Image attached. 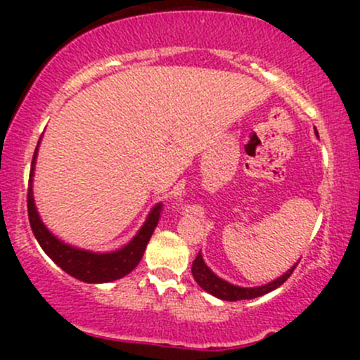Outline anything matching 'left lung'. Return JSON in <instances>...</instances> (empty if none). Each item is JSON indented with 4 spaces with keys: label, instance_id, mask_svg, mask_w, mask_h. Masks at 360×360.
Returning a JSON list of instances; mask_svg holds the SVG:
<instances>
[{
    "label": "left lung",
    "instance_id": "obj_1",
    "mask_svg": "<svg viewBox=\"0 0 360 360\" xmlns=\"http://www.w3.org/2000/svg\"><path fill=\"white\" fill-rule=\"evenodd\" d=\"M295 269H296V266H292L291 269L286 272V274L281 276L279 279L272 281V283H269V284H266V286L238 288V286H233V284L226 283V281L220 279L218 276H214L213 272L208 269V266L205 264V260H203V257H201V254H198L196 259H194V262H193L191 272H193L194 281H196V283L200 284V286L203 288L205 291H208L210 295L217 296V298L225 300V301H238V300L259 298V296L267 295V292L274 291V289L279 288L281 284L286 283L288 278L292 274V271H295Z\"/></svg>",
    "mask_w": 360,
    "mask_h": 360
}]
</instances>
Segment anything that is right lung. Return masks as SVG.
<instances>
[{"instance_id": "obj_1", "label": "right lung", "mask_w": 360, "mask_h": 360, "mask_svg": "<svg viewBox=\"0 0 360 360\" xmlns=\"http://www.w3.org/2000/svg\"><path fill=\"white\" fill-rule=\"evenodd\" d=\"M39 148V146H37ZM32 159L30 177L34 172L35 157ZM27 208H28V220H30L32 232H34L37 242L40 243L45 254L51 257L62 271L71 274L72 278L84 281V283H108L127 276L137 267V264L142 259L143 252L148 240H150L152 233H154L157 223H159L160 213H162V205H155L148 214L147 221L140 229V232L135 235L134 240L128 245L123 247L117 252H110V254H94V252H86L81 249H74L71 245H65L60 240H57L53 235L45 229V225L40 220L39 213L35 210L34 196H32V181L28 183V198H27Z\"/></svg>"}]
</instances>
